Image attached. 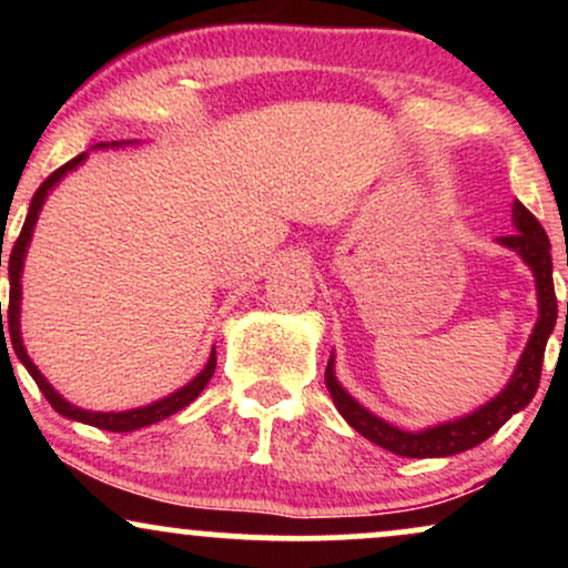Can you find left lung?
I'll list each match as a JSON object with an SVG mask.
<instances>
[{"mask_svg":"<svg viewBox=\"0 0 568 568\" xmlns=\"http://www.w3.org/2000/svg\"><path fill=\"white\" fill-rule=\"evenodd\" d=\"M513 221L515 232L499 237L501 245L513 247L515 253H520L526 264L531 266L534 280H537V296H539V321L534 325V334L526 344L524 355H520L518 368H515L510 384H507L501 393L488 400L486 406L473 410L470 416H462L456 422H446V425L422 429V433H403L387 422L374 416L366 410L361 403L352 400L342 389V384L334 376V361H328L325 368V387H328L331 397H334V406L338 414L347 419L352 429L368 438L376 446L387 448L397 456H410V459H429V456H454L475 448L478 443L491 438L497 429L510 419L513 414H518L520 408H526L531 403V397L537 395L539 376H542V361H545V347L547 338H550L552 328H556L558 317V302H556V288H552V258H550V240L542 230L534 213L524 202H513ZM566 321H568V304H566Z\"/></svg>","mask_w":568,"mask_h":568,"instance_id":"1","label":"left lung"}]
</instances>
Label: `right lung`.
Returning <instances> with one entry per match:
<instances>
[{
    "mask_svg": "<svg viewBox=\"0 0 568 568\" xmlns=\"http://www.w3.org/2000/svg\"><path fill=\"white\" fill-rule=\"evenodd\" d=\"M101 146H103V143H101ZM84 158H88V154H84V152L77 154L74 160L67 162V165H61L55 173H50L48 179L42 181V186L37 189L34 197H31L29 216H26L23 230H21V234H18L16 245H12V251H10V262H8V272H10V304H8V323H2V302H0V331H2L0 342H2V347H8V338H4V331H8V336H10V342H12V349H16L18 361L23 363L26 371H29V374H31V379L37 382V387L42 389V395L48 397V403L58 410V414L69 416V419H74V422H84V425H93L98 429H109V433H130V429L149 427V425H154V422L168 419V416L175 414V410L186 408L189 403H192L194 397H197L202 389H205V384L211 382L213 371H216V349L211 352V361H207V366L202 368L200 374L186 384V387H181L179 393L162 397V400L152 403V406L133 408V410H120V414H101V410H84V408L71 406V403L63 400V397L58 395L53 387H50L48 379H44V376L39 374V368L34 366V363H31V357L26 355L23 342H21V321H18V315H21V272H23L26 247H29L31 232H34V224H37V219H39V211H42V205H44V197H48V192L69 171H74V168L80 165ZM0 266H2V251H0Z\"/></svg>",
    "mask_w": 568,
    "mask_h": 568,
    "instance_id": "right-lung-1",
    "label": "right lung"
}]
</instances>
